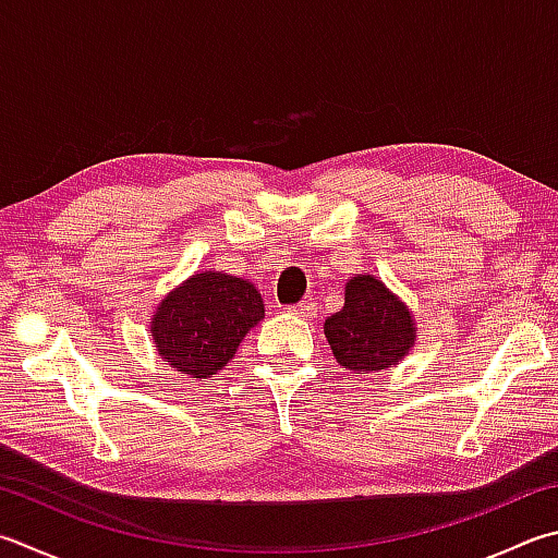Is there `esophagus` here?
I'll list each match as a JSON object with an SVG mask.
<instances>
[{"mask_svg":"<svg viewBox=\"0 0 558 558\" xmlns=\"http://www.w3.org/2000/svg\"><path fill=\"white\" fill-rule=\"evenodd\" d=\"M293 315H299V318H315V303H311V301H301L299 306H291L289 308Z\"/></svg>","mask_w":558,"mask_h":558,"instance_id":"34e87169","label":"esophagus"}]
</instances>
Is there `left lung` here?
<instances>
[{
	"instance_id": "left-lung-1",
	"label": "left lung",
	"mask_w": 558,
	"mask_h": 558,
	"mask_svg": "<svg viewBox=\"0 0 558 558\" xmlns=\"http://www.w3.org/2000/svg\"><path fill=\"white\" fill-rule=\"evenodd\" d=\"M335 360L352 374H376L403 362L415 347L413 311L374 275L344 283V306L323 325Z\"/></svg>"
}]
</instances>
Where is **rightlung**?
Returning <instances> with one entry per match:
<instances>
[{"label":"right lung","instance_id":"add662e5","mask_svg":"<svg viewBox=\"0 0 558 558\" xmlns=\"http://www.w3.org/2000/svg\"><path fill=\"white\" fill-rule=\"evenodd\" d=\"M262 318L265 301L255 283L206 269L194 271L157 303L150 335L157 356L174 372L211 378Z\"/></svg>","mask_w":558,"mask_h":558}]
</instances>
